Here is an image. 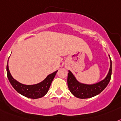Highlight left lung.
<instances>
[{
    "label": "left lung",
    "instance_id": "left-lung-1",
    "mask_svg": "<svg viewBox=\"0 0 121 121\" xmlns=\"http://www.w3.org/2000/svg\"><path fill=\"white\" fill-rule=\"evenodd\" d=\"M110 58V56H109ZM112 73V62L110 58V68L104 79L94 84H86L79 82L71 72L68 75V86L71 93L77 98L85 99L95 97L101 93L109 82Z\"/></svg>",
    "mask_w": 121,
    "mask_h": 121
}]
</instances>
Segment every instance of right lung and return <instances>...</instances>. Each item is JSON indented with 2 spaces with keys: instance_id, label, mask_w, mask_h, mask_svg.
<instances>
[{
  "instance_id": "obj_1",
  "label": "right lung",
  "mask_w": 121,
  "mask_h": 121,
  "mask_svg": "<svg viewBox=\"0 0 121 121\" xmlns=\"http://www.w3.org/2000/svg\"><path fill=\"white\" fill-rule=\"evenodd\" d=\"M8 62L9 60L7 61V74L9 82H10L12 87L21 95L32 99L41 98L46 95V93L49 90L52 82L58 71L57 70L54 73L48 75L45 79L38 84H34V85H25L18 82L12 77L9 71Z\"/></svg>"
}]
</instances>
